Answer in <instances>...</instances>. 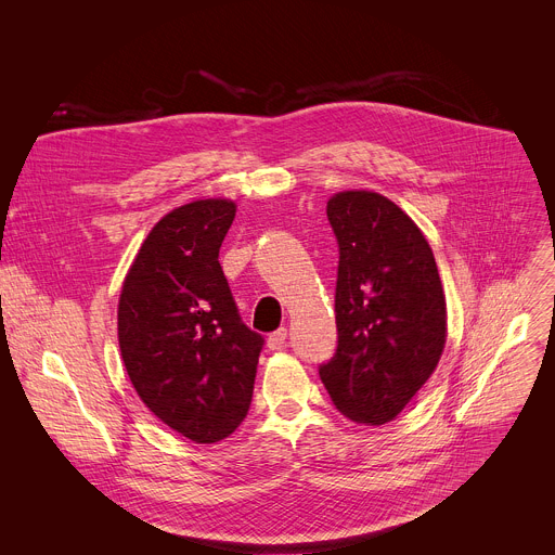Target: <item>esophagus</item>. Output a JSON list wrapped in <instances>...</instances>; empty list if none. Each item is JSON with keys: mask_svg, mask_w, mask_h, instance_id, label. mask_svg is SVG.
<instances>
[{"mask_svg": "<svg viewBox=\"0 0 555 555\" xmlns=\"http://www.w3.org/2000/svg\"><path fill=\"white\" fill-rule=\"evenodd\" d=\"M285 340H287V330H276L274 334H270L268 336L270 351H281L285 347Z\"/></svg>", "mask_w": 555, "mask_h": 555, "instance_id": "obj_1", "label": "esophagus"}]
</instances>
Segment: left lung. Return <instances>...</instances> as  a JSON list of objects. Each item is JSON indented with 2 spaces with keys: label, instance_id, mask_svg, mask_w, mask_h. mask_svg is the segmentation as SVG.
Returning <instances> with one entry per match:
<instances>
[{
  "label": "left lung",
  "instance_id": "left-lung-1",
  "mask_svg": "<svg viewBox=\"0 0 555 555\" xmlns=\"http://www.w3.org/2000/svg\"><path fill=\"white\" fill-rule=\"evenodd\" d=\"M327 217L340 248L338 349L319 373L345 417L382 426L439 364L446 294L424 232L388 197L343 191L330 197Z\"/></svg>",
  "mask_w": 555,
  "mask_h": 555
}]
</instances>
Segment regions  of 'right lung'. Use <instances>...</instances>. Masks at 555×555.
I'll return each instance as SVG.
<instances>
[{
  "label": "right lung",
  "instance_id": "obj_1",
  "mask_svg": "<svg viewBox=\"0 0 555 555\" xmlns=\"http://www.w3.org/2000/svg\"><path fill=\"white\" fill-rule=\"evenodd\" d=\"M232 199L173 208L142 242L120 289L118 345L144 406L195 443L248 415L263 338L248 330L219 266Z\"/></svg>",
  "mask_w": 555,
  "mask_h": 555
}]
</instances>
